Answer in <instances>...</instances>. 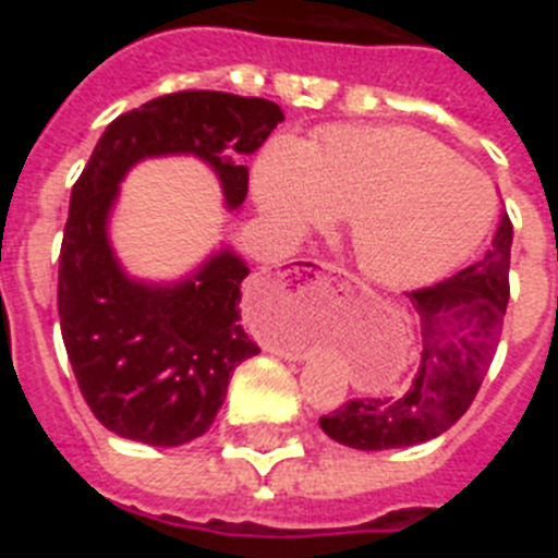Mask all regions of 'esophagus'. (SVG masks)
Segmentation results:
<instances>
[{"mask_svg": "<svg viewBox=\"0 0 558 558\" xmlns=\"http://www.w3.org/2000/svg\"><path fill=\"white\" fill-rule=\"evenodd\" d=\"M290 270L295 274V279H343L347 276V270L338 268V265L318 263V259H302Z\"/></svg>", "mask_w": 558, "mask_h": 558, "instance_id": "34e87169", "label": "esophagus"}]
</instances>
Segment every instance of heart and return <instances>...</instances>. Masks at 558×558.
I'll use <instances>...</instances> for the list:
<instances>
[{"mask_svg": "<svg viewBox=\"0 0 558 558\" xmlns=\"http://www.w3.org/2000/svg\"><path fill=\"white\" fill-rule=\"evenodd\" d=\"M265 218L299 234L349 211V245L377 282L422 284L461 265L495 220L483 172L411 128L338 125L276 136L254 165Z\"/></svg>", "mask_w": 558, "mask_h": 558, "instance_id": "heart-1", "label": "heart"}]
</instances>
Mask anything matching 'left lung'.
Listing matches in <instances>:
<instances>
[{"instance_id":"1","label":"left lung","mask_w":558,"mask_h":558,"mask_svg":"<svg viewBox=\"0 0 558 558\" xmlns=\"http://www.w3.org/2000/svg\"><path fill=\"white\" fill-rule=\"evenodd\" d=\"M511 236L514 226L502 215L483 259L408 293L422 322V357L411 386L335 408L322 416L329 438L354 450H397L441 436L466 413L489 372L509 307Z\"/></svg>"}]
</instances>
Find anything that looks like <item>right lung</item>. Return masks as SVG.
I'll return each mask as SVG.
<instances>
[{
	"label": "right lung",
	"mask_w": 558,
	"mask_h": 558,
	"mask_svg": "<svg viewBox=\"0 0 558 558\" xmlns=\"http://www.w3.org/2000/svg\"><path fill=\"white\" fill-rule=\"evenodd\" d=\"M282 108L263 97L190 88L120 113L72 186L58 268V315L69 363L102 427L131 441L179 447L204 436L229 377L259 347L243 329L248 268L220 251L175 288L131 282L106 236L128 167L195 153L215 167L231 209L245 201V156L265 145Z\"/></svg>",
	"instance_id": "right-lung-1"
}]
</instances>
